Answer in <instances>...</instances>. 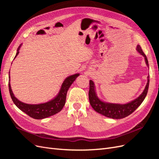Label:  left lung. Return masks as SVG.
I'll list each match as a JSON object with an SVG mask.
<instances>
[{"label": "left lung", "mask_w": 159, "mask_h": 159, "mask_svg": "<svg viewBox=\"0 0 159 159\" xmlns=\"http://www.w3.org/2000/svg\"><path fill=\"white\" fill-rule=\"evenodd\" d=\"M136 50L139 54L145 57V63L148 68V62L147 57L143 52L141 47L139 45H137ZM148 85L149 75L147 76V83L145 89L143 90V93L137 98L125 104L112 103L105 102L98 97V95L96 93L95 84L92 80H90L89 91V103L91 107H93V109L96 112L102 114L105 117L114 119H123L124 117H127L128 115H131L140 106V105L143 103L144 99L146 98L148 89Z\"/></svg>", "instance_id": "left-lung-1"}]
</instances>
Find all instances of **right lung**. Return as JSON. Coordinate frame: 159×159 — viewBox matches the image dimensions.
Wrapping results in <instances>:
<instances>
[{"label":"right lung","instance_id":"1","mask_svg":"<svg viewBox=\"0 0 159 159\" xmlns=\"http://www.w3.org/2000/svg\"><path fill=\"white\" fill-rule=\"evenodd\" d=\"M22 46V44L19 46L17 49V52L14 58L19 54V50H20V47ZM80 75V74H75L74 75H70L64 80V82L62 83L60 89L58 93L57 94L55 98L52 99L48 101V102L39 103V104H28L23 103L18 100L15 96H14L12 90L11 86V77H10V71H9V81H8V88L9 92H10L11 97L13 103L16 105V106L20 109L22 111L25 112L30 117L36 119H42L46 117L52 116L62 109L66 103V95L68 90L69 89L71 85L73 84L75 79Z\"/></svg>","mask_w":159,"mask_h":159}]
</instances>
